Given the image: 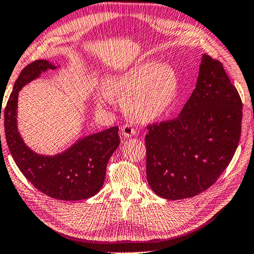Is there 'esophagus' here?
Masks as SVG:
<instances>
[{
	"instance_id": "1",
	"label": "esophagus",
	"mask_w": 254,
	"mask_h": 254,
	"mask_svg": "<svg viewBox=\"0 0 254 254\" xmlns=\"http://www.w3.org/2000/svg\"><path fill=\"white\" fill-rule=\"evenodd\" d=\"M121 133H122V136L128 138V137H132L133 135L136 134V129H135L132 126L129 125H126L121 127Z\"/></svg>"
}]
</instances>
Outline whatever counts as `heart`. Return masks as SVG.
Returning <instances> with one entry per match:
<instances>
[{"label": "heart", "instance_id": "b5f03b06", "mask_svg": "<svg viewBox=\"0 0 254 254\" xmlns=\"http://www.w3.org/2000/svg\"><path fill=\"white\" fill-rule=\"evenodd\" d=\"M178 93L179 79L172 67L145 61L108 79L105 90L96 91L94 98L103 106L113 97H125L127 113L140 122H149L167 113Z\"/></svg>", "mask_w": 254, "mask_h": 254}]
</instances>
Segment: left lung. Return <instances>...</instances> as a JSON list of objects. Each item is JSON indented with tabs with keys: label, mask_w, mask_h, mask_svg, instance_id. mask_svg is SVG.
<instances>
[{
	"label": "left lung",
	"mask_w": 254,
	"mask_h": 254,
	"mask_svg": "<svg viewBox=\"0 0 254 254\" xmlns=\"http://www.w3.org/2000/svg\"><path fill=\"white\" fill-rule=\"evenodd\" d=\"M243 103L221 62L203 54L191 96L178 118L148 126L146 175L159 197L179 200L207 190L237 149Z\"/></svg>",
	"instance_id": "1"
}]
</instances>
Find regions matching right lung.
Instances as JSON below:
<instances>
[{"mask_svg": "<svg viewBox=\"0 0 254 254\" xmlns=\"http://www.w3.org/2000/svg\"><path fill=\"white\" fill-rule=\"evenodd\" d=\"M56 68L52 63L40 60L22 69L4 109L5 137L17 167L37 190L54 199L84 200L96 194L104 185L107 163L120 144L119 127L78 139L55 156L40 155L29 148L17 127L19 91L42 72Z\"/></svg>", "mask_w": 254, "mask_h": 254, "instance_id": "obj_1", "label": "right lung"}]
</instances>
